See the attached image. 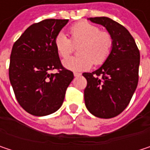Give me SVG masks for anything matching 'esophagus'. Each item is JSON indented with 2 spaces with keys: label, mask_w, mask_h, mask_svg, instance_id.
I'll return each mask as SVG.
<instances>
[{
  "label": "esophagus",
  "mask_w": 150,
  "mask_h": 150,
  "mask_svg": "<svg viewBox=\"0 0 150 150\" xmlns=\"http://www.w3.org/2000/svg\"><path fill=\"white\" fill-rule=\"evenodd\" d=\"M81 73H77V72H75V73H74V76H75V77H78V76H81Z\"/></svg>",
  "instance_id": "34e87169"
}]
</instances>
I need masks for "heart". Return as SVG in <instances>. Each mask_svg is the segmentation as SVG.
<instances>
[{
	"label": "heart",
	"mask_w": 150,
	"mask_h": 150,
	"mask_svg": "<svg viewBox=\"0 0 150 150\" xmlns=\"http://www.w3.org/2000/svg\"><path fill=\"white\" fill-rule=\"evenodd\" d=\"M69 33L71 39L65 34L59 33L54 40L55 50L61 57H67L74 51L75 45L81 43L78 49L80 56L67 57L62 61L65 69L75 72L85 71L93 63L103 64L109 57L113 38L108 32L101 31L99 27L90 22L80 21L70 28Z\"/></svg>",
	"instance_id": "heart-1"
}]
</instances>
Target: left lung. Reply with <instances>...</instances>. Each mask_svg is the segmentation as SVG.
I'll use <instances>...</instances> for the list:
<instances>
[{
  "label": "left lung",
  "mask_w": 150,
  "mask_h": 150,
  "mask_svg": "<svg viewBox=\"0 0 150 150\" xmlns=\"http://www.w3.org/2000/svg\"><path fill=\"white\" fill-rule=\"evenodd\" d=\"M90 21L103 25L113 38L108 60L96 71L83 73L87 79L84 101L88 110L99 118H112L129 105L138 83L140 52L126 28L108 17Z\"/></svg>",
  "instance_id": "8db88e82"
}]
</instances>
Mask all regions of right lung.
I'll use <instances>...</instances> for the list:
<instances>
[{
	"label": "right lung",
	"instance_id": "obj_1",
	"mask_svg": "<svg viewBox=\"0 0 150 150\" xmlns=\"http://www.w3.org/2000/svg\"><path fill=\"white\" fill-rule=\"evenodd\" d=\"M69 20L46 19L28 27L12 47L9 80L16 100L28 113L44 116L57 111L74 79L62 67L54 40ZM57 69L58 73L49 71Z\"/></svg>",
	"mask_w": 150,
	"mask_h": 150
}]
</instances>
